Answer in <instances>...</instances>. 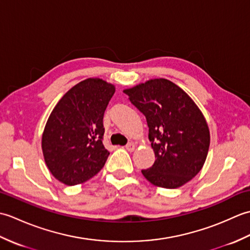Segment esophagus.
I'll list each match as a JSON object with an SVG mask.
<instances>
[{"mask_svg": "<svg viewBox=\"0 0 250 250\" xmlns=\"http://www.w3.org/2000/svg\"><path fill=\"white\" fill-rule=\"evenodd\" d=\"M125 149L128 151H133L135 149V145L133 144V143H129V144L125 146Z\"/></svg>", "mask_w": 250, "mask_h": 250, "instance_id": "1", "label": "esophagus"}]
</instances>
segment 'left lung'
I'll return each instance as SVG.
<instances>
[{
    "label": "left lung",
    "instance_id": "left-lung-1",
    "mask_svg": "<svg viewBox=\"0 0 250 250\" xmlns=\"http://www.w3.org/2000/svg\"><path fill=\"white\" fill-rule=\"evenodd\" d=\"M146 117L155 152L152 167L142 169L158 187H182L203 167L209 148V130L202 111L177 84L164 78L124 90Z\"/></svg>",
    "mask_w": 250,
    "mask_h": 250
}]
</instances>
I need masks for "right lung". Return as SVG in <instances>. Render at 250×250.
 Here are the masks:
<instances>
[{"label": "right lung", "mask_w": 250, "mask_h": 250, "mask_svg": "<svg viewBox=\"0 0 250 250\" xmlns=\"http://www.w3.org/2000/svg\"><path fill=\"white\" fill-rule=\"evenodd\" d=\"M115 86L100 78L75 84L52 109L42 136L47 167L67 186L97 175L109 152L103 145V117Z\"/></svg>", "instance_id": "obj_1"}]
</instances>
